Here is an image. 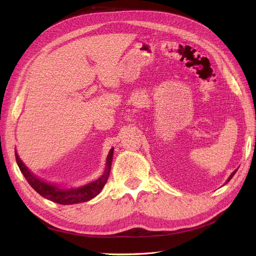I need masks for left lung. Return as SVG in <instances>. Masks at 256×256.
<instances>
[{"label":"left lung","mask_w":256,"mask_h":256,"mask_svg":"<svg viewBox=\"0 0 256 256\" xmlns=\"http://www.w3.org/2000/svg\"><path fill=\"white\" fill-rule=\"evenodd\" d=\"M236 171H237V170H235V171H234V172H233V173H232V174H230V177H228V180H226V182H230V180H232V177H233V176H234V175H235V173H236Z\"/></svg>","instance_id":"8db88e82"}]
</instances>
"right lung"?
<instances>
[{
    "instance_id": "right-lung-1",
    "label": "right lung",
    "mask_w": 256,
    "mask_h": 256,
    "mask_svg": "<svg viewBox=\"0 0 256 256\" xmlns=\"http://www.w3.org/2000/svg\"><path fill=\"white\" fill-rule=\"evenodd\" d=\"M113 152H114V148H111L109 154H108L106 157L104 172L98 178V180H96L95 182H92L88 184H84L82 187L72 188V189H62L56 184H52L50 182H46L40 180V178L35 176L24 166V164H23L21 159L19 158L17 152H14V154H16V161L21 173L26 177V180L30 184V187H32L37 193H40L42 196L52 200L54 203L62 204V205H72V204L88 202V200L94 198L96 196H98L100 191L102 190L104 186L108 182V178H109V175L111 172Z\"/></svg>"
}]
</instances>
